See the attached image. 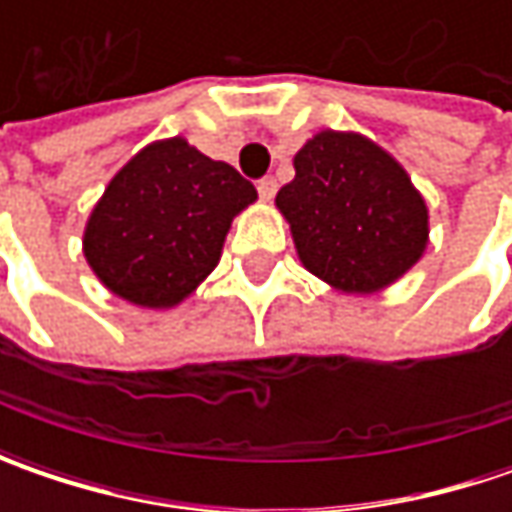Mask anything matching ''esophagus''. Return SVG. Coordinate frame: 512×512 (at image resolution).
Returning a JSON list of instances; mask_svg holds the SVG:
<instances>
[{
    "label": "esophagus",
    "mask_w": 512,
    "mask_h": 512,
    "mask_svg": "<svg viewBox=\"0 0 512 512\" xmlns=\"http://www.w3.org/2000/svg\"><path fill=\"white\" fill-rule=\"evenodd\" d=\"M276 179L273 176H265V179H259V196L265 199V202H270L273 196H276Z\"/></svg>",
    "instance_id": "34e87169"
}]
</instances>
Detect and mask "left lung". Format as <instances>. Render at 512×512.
I'll list each match as a JSON object with an SVG mask.
<instances>
[{"instance_id": "1", "label": "left lung", "mask_w": 512, "mask_h": 512, "mask_svg": "<svg viewBox=\"0 0 512 512\" xmlns=\"http://www.w3.org/2000/svg\"><path fill=\"white\" fill-rule=\"evenodd\" d=\"M276 193L302 265L344 293L393 285L422 259L427 205L404 168L359 133L322 130Z\"/></svg>"}]
</instances>
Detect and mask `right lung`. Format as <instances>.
I'll return each mask as SVG.
<instances>
[{"instance_id":"obj_1","label":"right lung","mask_w":512,"mask_h":512,"mask_svg":"<svg viewBox=\"0 0 512 512\" xmlns=\"http://www.w3.org/2000/svg\"><path fill=\"white\" fill-rule=\"evenodd\" d=\"M256 187L182 136L139 150L110 179L85 227L99 282L142 307H173L219 265L230 222Z\"/></svg>"}]
</instances>
